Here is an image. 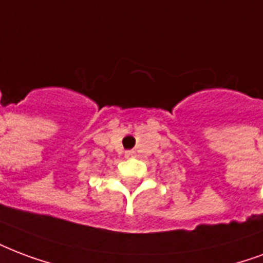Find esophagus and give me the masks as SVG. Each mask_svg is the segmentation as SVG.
I'll return each mask as SVG.
<instances>
[{"instance_id": "esophagus-1", "label": "esophagus", "mask_w": 263, "mask_h": 263, "mask_svg": "<svg viewBox=\"0 0 263 263\" xmlns=\"http://www.w3.org/2000/svg\"><path fill=\"white\" fill-rule=\"evenodd\" d=\"M135 156V152H125V157H134Z\"/></svg>"}]
</instances>
